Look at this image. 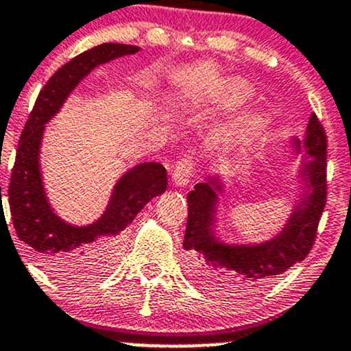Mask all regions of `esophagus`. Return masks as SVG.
Wrapping results in <instances>:
<instances>
[{
    "label": "esophagus",
    "instance_id": "34e87169",
    "mask_svg": "<svg viewBox=\"0 0 351 351\" xmlns=\"http://www.w3.org/2000/svg\"><path fill=\"white\" fill-rule=\"evenodd\" d=\"M193 168H195L193 156H191V155L182 156L178 161H176L175 168H173V173H171L173 182H175L176 184H183V186H184V184L190 183Z\"/></svg>",
    "mask_w": 351,
    "mask_h": 351
}]
</instances>
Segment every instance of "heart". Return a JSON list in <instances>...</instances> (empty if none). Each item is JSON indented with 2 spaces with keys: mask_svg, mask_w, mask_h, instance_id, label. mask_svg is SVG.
I'll use <instances>...</instances> for the list:
<instances>
[{
  "mask_svg": "<svg viewBox=\"0 0 351 351\" xmlns=\"http://www.w3.org/2000/svg\"><path fill=\"white\" fill-rule=\"evenodd\" d=\"M245 95V86L240 83H233L232 86H230V96L232 98H240V96Z\"/></svg>",
  "mask_w": 351,
  "mask_h": 351,
  "instance_id": "b5f03b06",
  "label": "heart"
}]
</instances>
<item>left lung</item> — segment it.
<instances>
[{"label": "left lung", "instance_id": "8db88e82", "mask_svg": "<svg viewBox=\"0 0 351 351\" xmlns=\"http://www.w3.org/2000/svg\"><path fill=\"white\" fill-rule=\"evenodd\" d=\"M326 132L317 114H311L305 146L311 160L306 163L310 191L296 206L283 232L271 241L256 246H226L215 240L213 205L217 191L211 182L196 183L186 196L188 221L183 248L190 253V269L196 282L218 291L237 293L268 283L306 258L313 248L318 223L326 205Z\"/></svg>", "mask_w": 351, "mask_h": 351}]
</instances>
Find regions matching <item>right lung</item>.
Instances as JSON below:
<instances>
[{
    "label": "right lung",
    "mask_w": 351,
    "mask_h": 351,
    "mask_svg": "<svg viewBox=\"0 0 351 351\" xmlns=\"http://www.w3.org/2000/svg\"><path fill=\"white\" fill-rule=\"evenodd\" d=\"M138 46L103 43L69 60L46 82L38 95L19 136L11 169L8 203L18 238L32 248L43 267L75 268L113 260L121 243L123 230L146 203L167 190V169L160 163L138 165L114 188L108 210L91 226L66 225L49 208L38 168V152L45 123L60 110L69 91L98 64L118 56L133 55ZM1 198V188H0Z\"/></svg>",
    "instance_id": "right-lung-1"
}]
</instances>
